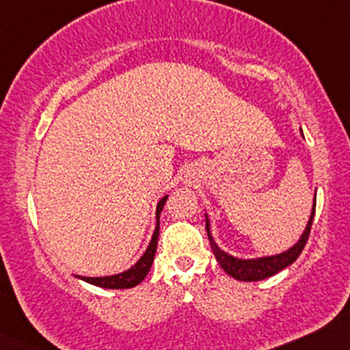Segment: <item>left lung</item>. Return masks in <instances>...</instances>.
<instances>
[{"instance_id":"left-lung-1","label":"left lung","mask_w":350,"mask_h":350,"mask_svg":"<svg viewBox=\"0 0 350 350\" xmlns=\"http://www.w3.org/2000/svg\"><path fill=\"white\" fill-rule=\"evenodd\" d=\"M304 137V134H302ZM314 214H316V196H314V206L312 211H310L309 221H307V226L304 229V232L301 234L299 241L295 243L293 247H289L287 251L281 252V254H274V256H264V257H252V259H243V257H236L228 254L226 251H222L219 247L216 241H214L213 231H211V219L206 214V231H207V237H209V244L211 249H213L214 256H216L217 262L221 264V267L228 272L229 275L237 281H244V282H256V281H262V279L271 278V275L278 274L281 272L282 269L289 267L291 264L295 262L299 256H301L302 249L309 239V232H310V226H312L314 221Z\"/></svg>"}]
</instances>
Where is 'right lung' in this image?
Masks as SVG:
<instances>
[{
    "label": "right lung",
    "mask_w": 350,
    "mask_h": 350,
    "mask_svg": "<svg viewBox=\"0 0 350 350\" xmlns=\"http://www.w3.org/2000/svg\"><path fill=\"white\" fill-rule=\"evenodd\" d=\"M167 201V196L159 199L156 206V228L154 232H152L151 243H149L148 249L141 259L137 260L134 266H131L128 271L119 272V274H113V275H105V278H84V275H76L81 281L93 284V286L103 287V289H131V287L137 286L139 282L144 281V278L148 275L149 269L152 266V260H154L156 256V247H157V237H159V216L161 211H163L164 204Z\"/></svg>",
    "instance_id": "add662e5"
}]
</instances>
